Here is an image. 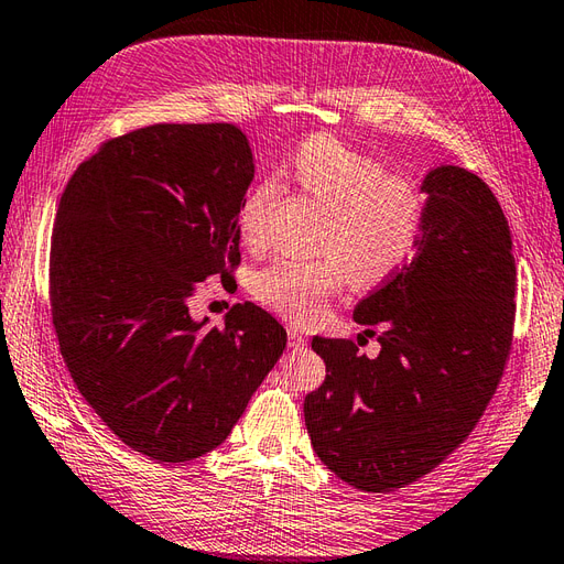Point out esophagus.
Here are the masks:
<instances>
[{
  "mask_svg": "<svg viewBox=\"0 0 564 564\" xmlns=\"http://www.w3.org/2000/svg\"><path fill=\"white\" fill-rule=\"evenodd\" d=\"M286 335H290V349L299 351V349H304V347H306V337L301 335V329H299L296 325H290V327H286Z\"/></svg>",
  "mask_w": 564,
  "mask_h": 564,
  "instance_id": "1",
  "label": "esophagus"
}]
</instances>
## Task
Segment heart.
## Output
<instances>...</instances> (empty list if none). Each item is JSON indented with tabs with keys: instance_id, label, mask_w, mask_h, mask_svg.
<instances>
[{
	"instance_id": "obj_1",
	"label": "heart",
	"mask_w": 564,
	"mask_h": 564,
	"mask_svg": "<svg viewBox=\"0 0 564 564\" xmlns=\"http://www.w3.org/2000/svg\"><path fill=\"white\" fill-rule=\"evenodd\" d=\"M286 174L304 194L325 205L327 215L315 239L321 256H280L260 268L251 292L263 306L294 323L318 321L349 278L359 286H376L414 256L429 205L416 184L388 174L373 155L337 135L315 133L294 150ZM278 196L274 178L246 191L237 208V227L249 246L268 239Z\"/></svg>"
}]
</instances>
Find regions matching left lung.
Here are the masks:
<instances>
[{"label":"left lung","mask_w":564,"mask_h":564,"mask_svg":"<svg viewBox=\"0 0 564 564\" xmlns=\"http://www.w3.org/2000/svg\"><path fill=\"white\" fill-rule=\"evenodd\" d=\"M414 258L354 308L380 354L313 337L325 382L304 402L315 455L345 484L390 492L445 462L484 416L514 335L517 268L496 194L469 170L423 178ZM366 335H376L366 329Z\"/></svg>","instance_id":"left-lung-1"}]
</instances>
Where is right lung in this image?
I'll return each instance as SVG.
<instances>
[{
	"mask_svg": "<svg viewBox=\"0 0 564 564\" xmlns=\"http://www.w3.org/2000/svg\"><path fill=\"white\" fill-rule=\"evenodd\" d=\"M253 182L235 123H153L105 141L68 178L52 229L50 306L80 397L158 464L225 443L278 364L284 327L256 304L203 327V280H235Z\"/></svg>",
	"mask_w": 564,
	"mask_h": 564,
	"instance_id": "right-lung-1",
	"label": "right lung"
}]
</instances>
